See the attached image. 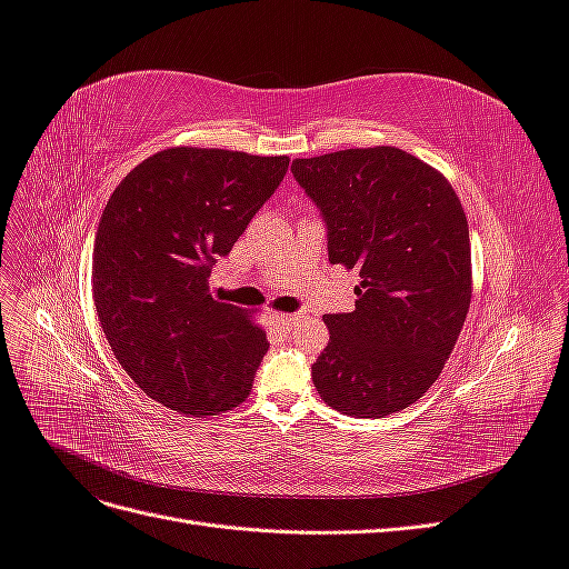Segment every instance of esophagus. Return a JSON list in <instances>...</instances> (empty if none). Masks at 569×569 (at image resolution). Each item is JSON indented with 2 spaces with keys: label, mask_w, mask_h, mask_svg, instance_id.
Listing matches in <instances>:
<instances>
[{
  "label": "esophagus",
  "mask_w": 569,
  "mask_h": 569,
  "mask_svg": "<svg viewBox=\"0 0 569 569\" xmlns=\"http://www.w3.org/2000/svg\"><path fill=\"white\" fill-rule=\"evenodd\" d=\"M272 318H274V322H278L280 327H291V325L297 322V316H289V313H274Z\"/></svg>",
  "instance_id": "1"
}]
</instances>
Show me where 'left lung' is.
<instances>
[{"label": "left lung", "mask_w": 569, "mask_h": 569, "mask_svg": "<svg viewBox=\"0 0 569 569\" xmlns=\"http://www.w3.org/2000/svg\"><path fill=\"white\" fill-rule=\"evenodd\" d=\"M291 173L325 220L330 263L356 268V308L325 316L313 363L322 401L385 418L437 382L472 297L468 218L439 170L396 147L297 159Z\"/></svg>", "instance_id": "8db88e82"}]
</instances>
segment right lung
I'll use <instances>...</instances> for the list:
<instances>
[{"mask_svg": "<svg viewBox=\"0 0 569 569\" xmlns=\"http://www.w3.org/2000/svg\"><path fill=\"white\" fill-rule=\"evenodd\" d=\"M287 168V157L173 147L132 168L99 218L92 289L113 356L187 418L242 403L270 347L242 308L211 297L209 274Z\"/></svg>", "mask_w": 569, "mask_h": 569, "instance_id": "right-lung-1", "label": "right lung"}]
</instances>
